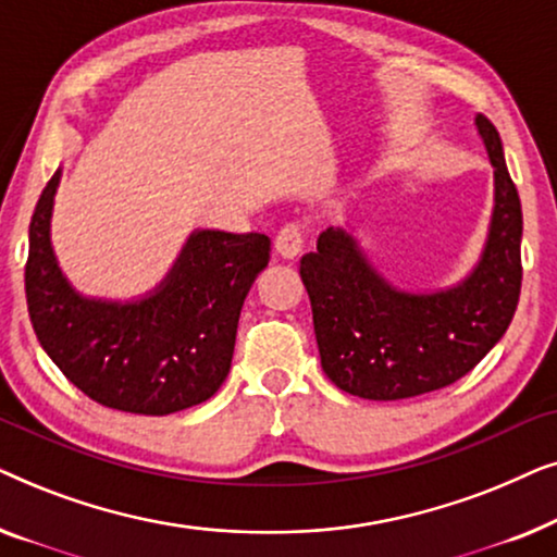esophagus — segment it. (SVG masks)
Segmentation results:
<instances>
[{"instance_id":"obj_1","label":"esophagus","mask_w":557,"mask_h":557,"mask_svg":"<svg viewBox=\"0 0 557 557\" xmlns=\"http://www.w3.org/2000/svg\"><path fill=\"white\" fill-rule=\"evenodd\" d=\"M304 243H307V235H304L301 223H286L276 233V250L284 258H296L304 250Z\"/></svg>"}]
</instances>
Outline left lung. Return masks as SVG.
I'll use <instances>...</instances> for the list:
<instances>
[{
    "mask_svg": "<svg viewBox=\"0 0 557 557\" xmlns=\"http://www.w3.org/2000/svg\"><path fill=\"white\" fill-rule=\"evenodd\" d=\"M479 134L494 164L490 240L476 271L451 292L403 294L370 269L349 235L326 231L299 273L311 301L319 357L339 391L403 400L454 385L482 362L512 322L522 286V208L499 132L484 113Z\"/></svg>",
    "mask_w": 557,
    "mask_h": 557,
    "instance_id": "left-lung-1",
    "label": "left lung"
}]
</instances>
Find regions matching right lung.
Wrapping results in <instances>:
<instances>
[{"mask_svg": "<svg viewBox=\"0 0 557 557\" xmlns=\"http://www.w3.org/2000/svg\"><path fill=\"white\" fill-rule=\"evenodd\" d=\"M55 185L52 174L37 200L25 263L29 322L50 360L90 400L124 413L170 416L212 398L231 372L243 299L269 263V235L200 231L154 296L88 301L50 248Z\"/></svg>", "mask_w": 557, "mask_h": 557, "instance_id": "1", "label": "right lung"}]
</instances>
